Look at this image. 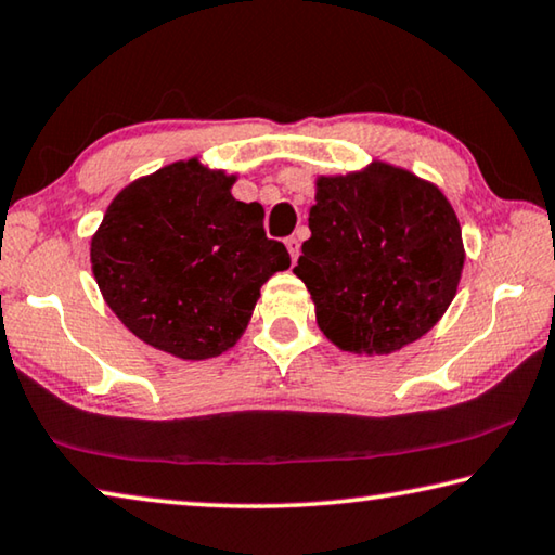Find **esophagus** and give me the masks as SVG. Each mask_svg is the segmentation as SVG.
I'll return each instance as SVG.
<instances>
[{
  "label": "esophagus",
  "instance_id": "34e87169",
  "mask_svg": "<svg viewBox=\"0 0 555 555\" xmlns=\"http://www.w3.org/2000/svg\"><path fill=\"white\" fill-rule=\"evenodd\" d=\"M286 249H288V255H291V259H298V255H300V242H298V237H288L286 240Z\"/></svg>",
  "mask_w": 555,
  "mask_h": 555
}]
</instances>
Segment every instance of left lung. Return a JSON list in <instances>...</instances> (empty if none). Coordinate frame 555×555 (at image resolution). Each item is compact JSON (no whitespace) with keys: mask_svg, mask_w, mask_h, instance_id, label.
<instances>
[{"mask_svg":"<svg viewBox=\"0 0 555 555\" xmlns=\"http://www.w3.org/2000/svg\"><path fill=\"white\" fill-rule=\"evenodd\" d=\"M294 274L340 350L391 354L434 327L465 264L453 205L434 183L374 162L321 176Z\"/></svg>","mask_w":555,"mask_h":555,"instance_id":"1","label":"left lung"}]
</instances>
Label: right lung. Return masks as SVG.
Listing matches in <instances>:
<instances>
[{"instance_id": "add662e5", "label": "right lung", "mask_w": 555, "mask_h": 555, "mask_svg": "<svg viewBox=\"0 0 555 555\" xmlns=\"http://www.w3.org/2000/svg\"><path fill=\"white\" fill-rule=\"evenodd\" d=\"M234 176L198 158L129 183L90 244L102 298L139 340L181 360L240 340L259 288L291 267L264 232V208L234 201Z\"/></svg>"}]
</instances>
